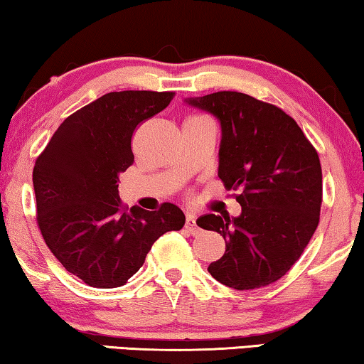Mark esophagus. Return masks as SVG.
<instances>
[{
  "label": "esophagus",
  "mask_w": 364,
  "mask_h": 364,
  "mask_svg": "<svg viewBox=\"0 0 364 364\" xmlns=\"http://www.w3.org/2000/svg\"><path fill=\"white\" fill-rule=\"evenodd\" d=\"M186 230H187L191 235H197V233H198V226H197V221H195V215H193V213H187V218H186Z\"/></svg>",
  "instance_id": "34e87169"
}]
</instances>
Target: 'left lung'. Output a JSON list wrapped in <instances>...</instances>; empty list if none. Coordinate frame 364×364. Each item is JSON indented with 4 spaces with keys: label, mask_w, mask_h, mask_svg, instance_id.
I'll use <instances>...</instances> for the list:
<instances>
[{
    "label": "left lung",
    "mask_w": 364,
    "mask_h": 364,
    "mask_svg": "<svg viewBox=\"0 0 364 364\" xmlns=\"http://www.w3.org/2000/svg\"><path fill=\"white\" fill-rule=\"evenodd\" d=\"M186 103L220 121L218 177L238 191L240 217L203 215L226 250L208 272L236 291L276 282L296 264L320 220L322 167L294 118L246 93L217 92Z\"/></svg>",
    "instance_id": "1"
}]
</instances>
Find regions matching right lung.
Segmentation results:
<instances>
[{
    "label": "right lung",
    "instance_id": "add662e5",
    "mask_svg": "<svg viewBox=\"0 0 364 364\" xmlns=\"http://www.w3.org/2000/svg\"><path fill=\"white\" fill-rule=\"evenodd\" d=\"M173 92H112L70 114L33 171L38 225L62 266L92 287L124 286L154 241L181 230L186 215L162 203L156 212L128 208L119 173L134 162L131 138L162 112Z\"/></svg>",
    "mask_w": 364,
    "mask_h": 364
}]
</instances>
